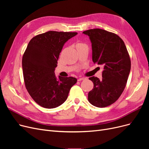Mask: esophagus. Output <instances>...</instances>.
Here are the masks:
<instances>
[{"label":"esophagus","mask_w":149,"mask_h":149,"mask_svg":"<svg viewBox=\"0 0 149 149\" xmlns=\"http://www.w3.org/2000/svg\"><path fill=\"white\" fill-rule=\"evenodd\" d=\"M84 79H85V78H79L78 79V81H83Z\"/></svg>","instance_id":"1"}]
</instances>
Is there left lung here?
Wrapping results in <instances>:
<instances>
[{
	"label": "left lung",
	"instance_id": "left-lung-1",
	"mask_svg": "<svg viewBox=\"0 0 149 149\" xmlns=\"http://www.w3.org/2000/svg\"><path fill=\"white\" fill-rule=\"evenodd\" d=\"M91 42L94 64L104 66L102 78L90 77L94 84L88 93V101L97 107L115 102L125 87L130 71V59L125 43L118 35L106 30L94 29L84 31Z\"/></svg>",
	"mask_w": 149,
	"mask_h": 149
}]
</instances>
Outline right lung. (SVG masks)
Returning <instances> with one entry per match:
<instances>
[{
	"mask_svg": "<svg viewBox=\"0 0 149 149\" xmlns=\"http://www.w3.org/2000/svg\"><path fill=\"white\" fill-rule=\"evenodd\" d=\"M76 32L49 31L31 39L22 58L25 87L38 105L52 109L66 100L77 82L73 77L57 78L55 74L60 53L68 40Z\"/></svg>",
	"mask_w": 149,
	"mask_h": 149,
	"instance_id": "right-lung-1",
	"label": "right lung"
}]
</instances>
